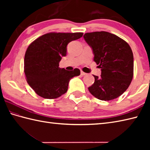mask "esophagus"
Instances as JSON below:
<instances>
[{"mask_svg":"<svg viewBox=\"0 0 150 150\" xmlns=\"http://www.w3.org/2000/svg\"><path fill=\"white\" fill-rule=\"evenodd\" d=\"M81 74L82 76H84V75H87V73H86L83 72V71H81Z\"/></svg>","mask_w":150,"mask_h":150,"instance_id":"34e87169","label":"esophagus"}]
</instances>
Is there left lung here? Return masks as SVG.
Returning a JSON list of instances; mask_svg holds the SVG:
<instances>
[{"mask_svg":"<svg viewBox=\"0 0 150 150\" xmlns=\"http://www.w3.org/2000/svg\"><path fill=\"white\" fill-rule=\"evenodd\" d=\"M84 39L94 55V61L101 68L100 77L93 75L95 82L88 90L101 100L120 96L131 84L133 76V55L129 44L106 31L84 34Z\"/></svg>","mask_w":150,"mask_h":150,"instance_id":"8db88e82","label":"left lung"}]
</instances>
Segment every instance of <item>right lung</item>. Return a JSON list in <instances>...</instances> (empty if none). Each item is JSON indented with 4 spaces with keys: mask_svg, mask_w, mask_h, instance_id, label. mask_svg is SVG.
Returning a JSON list of instances; mask_svg holds the SVG:
<instances>
[{
    "mask_svg": "<svg viewBox=\"0 0 150 150\" xmlns=\"http://www.w3.org/2000/svg\"><path fill=\"white\" fill-rule=\"evenodd\" d=\"M82 33H49L28 46L24 56V73L30 86L40 97L53 99L68 91L71 79L81 74L79 69L68 71L59 68L66 55L67 45L80 39Z\"/></svg>",
    "mask_w": 150,
    "mask_h": 150,
    "instance_id": "add662e5",
    "label": "right lung"
}]
</instances>
